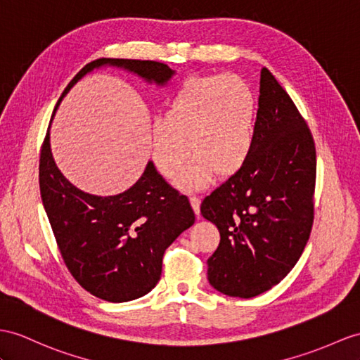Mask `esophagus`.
Returning a JSON list of instances; mask_svg holds the SVG:
<instances>
[{
    "label": "esophagus",
    "mask_w": 360,
    "mask_h": 360,
    "mask_svg": "<svg viewBox=\"0 0 360 360\" xmlns=\"http://www.w3.org/2000/svg\"><path fill=\"white\" fill-rule=\"evenodd\" d=\"M189 200H191V205H192V209H194V212L197 215H200V203H201L200 197L198 195H191Z\"/></svg>",
    "instance_id": "esophagus-1"
}]
</instances>
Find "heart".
Returning a JSON list of instances; mask_svg holds the SVG:
<instances>
[{"mask_svg": "<svg viewBox=\"0 0 360 360\" xmlns=\"http://www.w3.org/2000/svg\"><path fill=\"white\" fill-rule=\"evenodd\" d=\"M258 102L252 86L236 75L191 76L151 129V157L165 177L186 191L214 177H229L250 159L257 142ZM191 150H189L188 148Z\"/></svg>", "mask_w": 360, "mask_h": 360, "instance_id": "heart-1", "label": "heart"}]
</instances>
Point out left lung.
<instances>
[{"instance_id": "left-lung-1", "label": "left lung", "mask_w": 360, "mask_h": 360, "mask_svg": "<svg viewBox=\"0 0 360 360\" xmlns=\"http://www.w3.org/2000/svg\"><path fill=\"white\" fill-rule=\"evenodd\" d=\"M316 148L290 96L264 67L257 142L249 162L201 201L220 231L207 279L227 296L253 297L287 276L311 232Z\"/></svg>"}]
</instances>
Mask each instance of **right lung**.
I'll list each match as a JSON object with an SVG mask.
<instances>
[{
	"mask_svg": "<svg viewBox=\"0 0 360 360\" xmlns=\"http://www.w3.org/2000/svg\"><path fill=\"white\" fill-rule=\"evenodd\" d=\"M105 65L128 70L157 85H165L175 73L155 60L96 59L72 79L55 111L77 81ZM39 189L70 274L86 292L108 302L150 293L160 279L165 250L195 221L188 197L169 186L153 162L122 194L99 197L77 189L58 169L49 131L39 157Z\"/></svg>",
	"mask_w": 360,
	"mask_h": 360,
	"instance_id": "add662e5",
	"label": "right lung"
}]
</instances>
